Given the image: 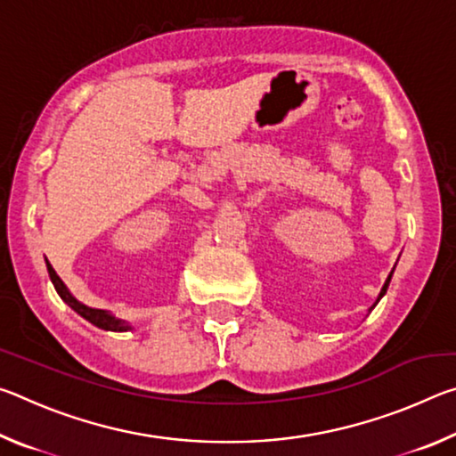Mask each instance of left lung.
I'll return each mask as SVG.
<instances>
[{
    "label": "left lung",
    "instance_id": "8db88e82",
    "mask_svg": "<svg viewBox=\"0 0 456 456\" xmlns=\"http://www.w3.org/2000/svg\"><path fill=\"white\" fill-rule=\"evenodd\" d=\"M392 273H395V269H392V272H390V275H388V280H386V281H384V285H382V289H380V296H378V299H376V304H378V302H380V299L384 297V293H386V289H388V285H390V280H392ZM376 304H374V305H376ZM374 305H372V307H370V310H368V312H372V310H374Z\"/></svg>",
    "mask_w": 456,
    "mask_h": 456
}]
</instances>
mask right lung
I'll list each match as a JSON object with an SVG mask.
<instances>
[{
	"label": "right lung",
	"instance_id": "right-lung-1",
	"mask_svg": "<svg viewBox=\"0 0 456 456\" xmlns=\"http://www.w3.org/2000/svg\"><path fill=\"white\" fill-rule=\"evenodd\" d=\"M45 267H48V273H50V280L53 283V288H56L58 296L64 299V302L72 307V310L82 315L84 320H88L92 326H96L100 330H106V331H128L133 330V326L126 320H120L114 315L112 312H106V310H98V307H90L86 304H82L80 299H76L72 296V291L66 288V283L60 280L58 273L53 272V267L50 265V261L45 259Z\"/></svg>",
	"mask_w": 456,
	"mask_h": 456
}]
</instances>
